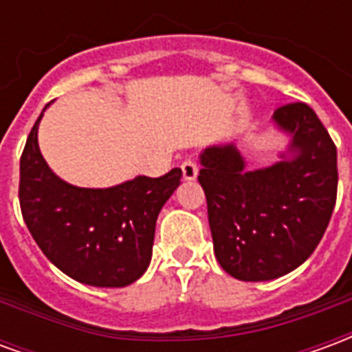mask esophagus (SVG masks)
Instances as JSON below:
<instances>
[{
  "mask_svg": "<svg viewBox=\"0 0 352 352\" xmlns=\"http://www.w3.org/2000/svg\"><path fill=\"white\" fill-rule=\"evenodd\" d=\"M181 169H183V179L184 181H194L196 177H198V164L194 160H184L181 164Z\"/></svg>",
  "mask_w": 352,
  "mask_h": 352,
  "instance_id": "1",
  "label": "esophagus"
}]
</instances>
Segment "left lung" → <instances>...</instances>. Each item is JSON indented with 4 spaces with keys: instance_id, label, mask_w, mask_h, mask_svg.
<instances>
[{
    "instance_id": "1",
    "label": "left lung",
    "mask_w": 352,
    "mask_h": 352,
    "mask_svg": "<svg viewBox=\"0 0 352 352\" xmlns=\"http://www.w3.org/2000/svg\"><path fill=\"white\" fill-rule=\"evenodd\" d=\"M273 120L292 135V158L245 171L232 143L199 156L214 256L239 280L277 279L302 265L324 236L338 196V151L317 113L296 101Z\"/></svg>"
}]
</instances>
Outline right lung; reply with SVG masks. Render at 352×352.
Returning <instances> with one entry per match:
<instances>
[{"label": "right lung", "instance_id": "right-lung-1", "mask_svg": "<svg viewBox=\"0 0 352 352\" xmlns=\"http://www.w3.org/2000/svg\"><path fill=\"white\" fill-rule=\"evenodd\" d=\"M35 120L20 156L22 217L43 254L72 279L126 287L151 264L158 213L183 171L135 177L111 188H79L56 177L43 158Z\"/></svg>", "mask_w": 352, "mask_h": 352}]
</instances>
